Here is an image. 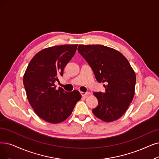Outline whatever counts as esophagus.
Instances as JSON below:
<instances>
[{
	"label": "esophagus",
	"instance_id": "esophagus-1",
	"mask_svg": "<svg viewBox=\"0 0 159 159\" xmlns=\"http://www.w3.org/2000/svg\"><path fill=\"white\" fill-rule=\"evenodd\" d=\"M80 93H81V96L84 97H87L88 96V95L90 94V93H89V92H86V93L81 92Z\"/></svg>",
	"mask_w": 159,
	"mask_h": 159
}]
</instances>
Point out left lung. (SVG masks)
Instances as JSON below:
<instances>
[{"label":"left lung","mask_w":159,"mask_h":159,"mask_svg":"<svg viewBox=\"0 0 159 159\" xmlns=\"http://www.w3.org/2000/svg\"><path fill=\"white\" fill-rule=\"evenodd\" d=\"M78 52L89 63L105 92H95L98 106L94 115L105 122L114 121L126 112L134 98L136 74L125 57L102 45H79Z\"/></svg>","instance_id":"left-lung-1"}]
</instances>
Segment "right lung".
<instances>
[{"label": "right lung", "instance_id": "1", "mask_svg": "<svg viewBox=\"0 0 159 159\" xmlns=\"http://www.w3.org/2000/svg\"><path fill=\"white\" fill-rule=\"evenodd\" d=\"M77 47L66 44L43 49L33 57L25 72L23 84L29 103L37 116L48 123L64 121L81 98L78 91L57 90L54 84Z\"/></svg>", "mask_w": 159, "mask_h": 159}]
</instances>
